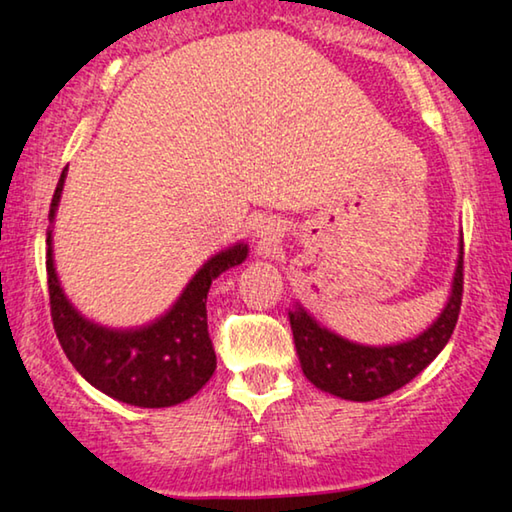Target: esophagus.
I'll return each mask as SVG.
<instances>
[{"mask_svg":"<svg viewBox=\"0 0 512 512\" xmlns=\"http://www.w3.org/2000/svg\"><path fill=\"white\" fill-rule=\"evenodd\" d=\"M259 230H262V236L264 239H276V236L280 234V225L273 223V220H264L262 225H259Z\"/></svg>","mask_w":512,"mask_h":512,"instance_id":"esophagus-1","label":"esophagus"}]
</instances>
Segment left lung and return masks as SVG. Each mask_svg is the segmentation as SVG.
Masks as SVG:
<instances>
[{
  "instance_id": "left-lung-1",
  "label": "left lung",
  "mask_w": 512,
  "mask_h": 512,
  "mask_svg": "<svg viewBox=\"0 0 512 512\" xmlns=\"http://www.w3.org/2000/svg\"><path fill=\"white\" fill-rule=\"evenodd\" d=\"M462 257L464 253L460 248L451 299L441 310L437 322L418 338L400 342V345H356V342L319 326L301 305L289 310V324H292L303 375L322 391L354 402L379 400L409 384L451 340L462 305Z\"/></svg>"
}]
</instances>
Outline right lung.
Instances as JSON below:
<instances>
[{
	"label": "right lung",
	"mask_w": 512,
	"mask_h": 512,
	"mask_svg": "<svg viewBox=\"0 0 512 512\" xmlns=\"http://www.w3.org/2000/svg\"><path fill=\"white\" fill-rule=\"evenodd\" d=\"M66 170L61 172L50 204V223H55ZM248 255L246 243L213 255L183 289L177 303L140 329H105L89 322L73 308L59 285L52 259V227L48 230L50 315L59 345L73 368L91 386L110 398L133 407H172L193 398L216 370L207 326V294L211 280L241 264Z\"/></svg>",
	"instance_id": "add662e5"
}]
</instances>
